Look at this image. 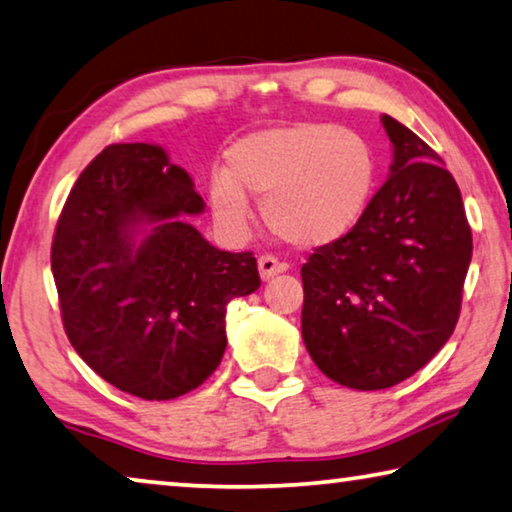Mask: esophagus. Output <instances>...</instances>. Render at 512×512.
<instances>
[{"instance_id":"34e87169","label":"esophagus","mask_w":512,"mask_h":512,"mask_svg":"<svg viewBox=\"0 0 512 512\" xmlns=\"http://www.w3.org/2000/svg\"><path fill=\"white\" fill-rule=\"evenodd\" d=\"M257 266H259V275H262V280H271L273 275H278L282 271H287V264H282L275 259L273 255H262L257 259Z\"/></svg>"}]
</instances>
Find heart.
<instances>
[{"label":"heart","mask_w":512,"mask_h":512,"mask_svg":"<svg viewBox=\"0 0 512 512\" xmlns=\"http://www.w3.org/2000/svg\"><path fill=\"white\" fill-rule=\"evenodd\" d=\"M376 154L360 134L328 123H296L248 134L225 152L209 198L230 230L248 225V198L264 200L271 234L296 248L335 243L353 230L373 196Z\"/></svg>","instance_id":"b5f03b06"}]
</instances>
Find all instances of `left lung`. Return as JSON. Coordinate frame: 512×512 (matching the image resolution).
<instances>
[{"mask_svg": "<svg viewBox=\"0 0 512 512\" xmlns=\"http://www.w3.org/2000/svg\"><path fill=\"white\" fill-rule=\"evenodd\" d=\"M392 175L351 232L316 248L303 275V342L330 380L387 389L451 337L472 262V227L440 154L383 116Z\"/></svg>", "mask_w": 512, "mask_h": 512, "instance_id": "obj_1", "label": "left lung"}]
</instances>
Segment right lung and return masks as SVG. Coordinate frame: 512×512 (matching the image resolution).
Here are the masks:
<instances>
[{"mask_svg":"<svg viewBox=\"0 0 512 512\" xmlns=\"http://www.w3.org/2000/svg\"><path fill=\"white\" fill-rule=\"evenodd\" d=\"M205 202L159 145L113 143L56 221L52 273L66 335L97 376L145 401L200 387L227 346L225 310L259 287L253 253L209 246L186 216ZM152 222L139 247L133 227Z\"/></svg>","mask_w":512,"mask_h":512,"instance_id":"1","label":"right lung"}]
</instances>
